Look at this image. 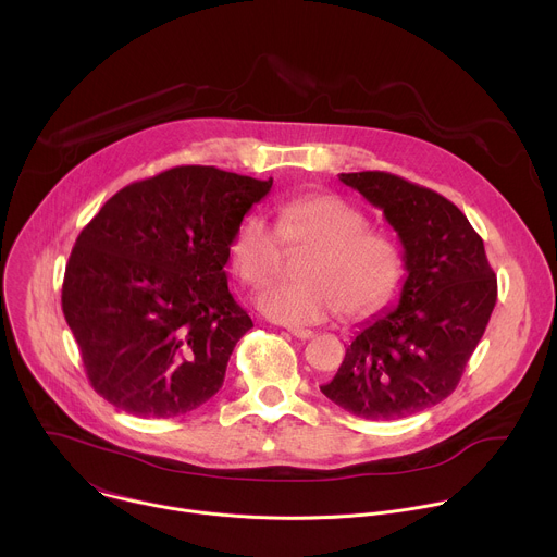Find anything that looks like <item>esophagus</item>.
<instances>
[{
    "mask_svg": "<svg viewBox=\"0 0 557 557\" xmlns=\"http://www.w3.org/2000/svg\"><path fill=\"white\" fill-rule=\"evenodd\" d=\"M293 337H297V339H301V342H306V339H310L314 333L312 331H306V329H295V326H288L286 329Z\"/></svg>",
    "mask_w": 557,
    "mask_h": 557,
    "instance_id": "esophagus-1",
    "label": "esophagus"
}]
</instances>
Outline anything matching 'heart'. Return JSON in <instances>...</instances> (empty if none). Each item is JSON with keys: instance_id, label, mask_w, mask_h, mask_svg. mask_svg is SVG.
Here are the masks:
<instances>
[{"instance_id": "obj_1", "label": "heart", "mask_w": 557, "mask_h": 557, "mask_svg": "<svg viewBox=\"0 0 557 557\" xmlns=\"http://www.w3.org/2000/svg\"><path fill=\"white\" fill-rule=\"evenodd\" d=\"M277 228L251 215L237 228L228 256L247 286L269 284L288 249H308L297 264L299 282L267 288L258 308L288 326L322 324L342 308L363 317L383 306L404 275L399 245L370 231L366 215L333 194H312L277 207Z\"/></svg>"}]
</instances>
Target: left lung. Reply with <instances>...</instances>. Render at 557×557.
Listing matches in <instances>:
<instances>
[{"mask_svg":"<svg viewBox=\"0 0 557 557\" xmlns=\"http://www.w3.org/2000/svg\"><path fill=\"white\" fill-rule=\"evenodd\" d=\"M379 207L404 247L399 304L368 320L337 374L320 385L368 421L428 410L456 389L498 297L481 235L441 194L385 172L339 174Z\"/></svg>","mask_w":557,"mask_h":557,"instance_id":"1","label":"left lung"}]
</instances>
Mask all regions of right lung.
Instances as JSON below:
<instances>
[{
    "label": "right lung",
    "instance_id": "1",
    "mask_svg": "<svg viewBox=\"0 0 557 557\" xmlns=\"http://www.w3.org/2000/svg\"><path fill=\"white\" fill-rule=\"evenodd\" d=\"M273 187L185 165L114 194L78 233L61 306L92 387L114 408L170 419L207 404L253 329L224 264Z\"/></svg>",
    "mask_w": 557,
    "mask_h": 557
}]
</instances>
